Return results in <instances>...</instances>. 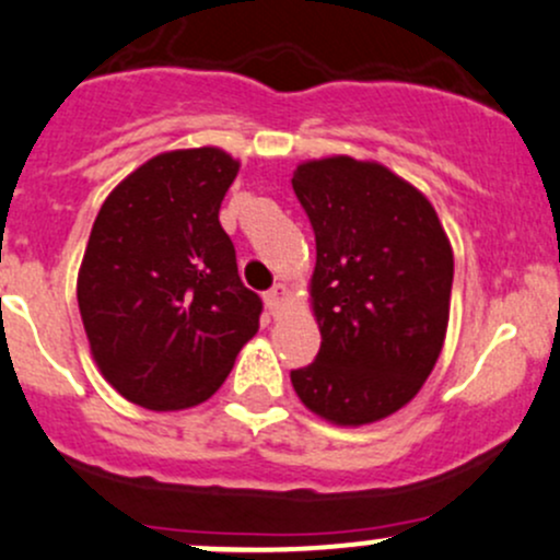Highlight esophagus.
Instances as JSON below:
<instances>
[{"label": "esophagus", "mask_w": 560, "mask_h": 560, "mask_svg": "<svg viewBox=\"0 0 560 560\" xmlns=\"http://www.w3.org/2000/svg\"><path fill=\"white\" fill-rule=\"evenodd\" d=\"M290 300H292V292H290V287H287V284H276L273 290L266 292V305H268V311L273 313V316H279V313L284 311L287 305H290Z\"/></svg>", "instance_id": "obj_1"}]
</instances>
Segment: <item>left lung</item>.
<instances>
[{
	"instance_id": "1",
	"label": "left lung",
	"mask_w": 560,
	"mask_h": 560,
	"mask_svg": "<svg viewBox=\"0 0 560 560\" xmlns=\"http://www.w3.org/2000/svg\"><path fill=\"white\" fill-rule=\"evenodd\" d=\"M292 188L316 233V361L292 388L313 415L359 428L407 407L450 327L454 252L422 190L353 156L298 164Z\"/></svg>"
}]
</instances>
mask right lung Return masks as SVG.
I'll return each instance as SVG.
<instances>
[{
	"instance_id": "obj_1",
	"label": "right lung",
	"mask_w": 560,
	"mask_h": 560,
	"mask_svg": "<svg viewBox=\"0 0 560 560\" xmlns=\"http://www.w3.org/2000/svg\"><path fill=\"white\" fill-rule=\"evenodd\" d=\"M238 159L214 145L164 151L103 201L77 276L90 353L106 383L151 411L207 401L260 329L220 225Z\"/></svg>"
}]
</instances>
